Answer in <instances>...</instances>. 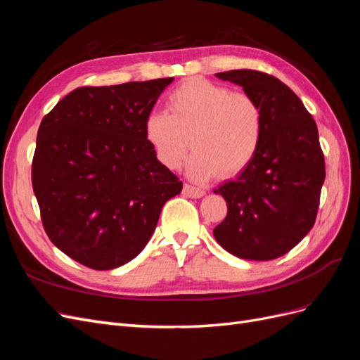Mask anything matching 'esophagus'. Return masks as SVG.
<instances>
[{
	"mask_svg": "<svg viewBox=\"0 0 360 360\" xmlns=\"http://www.w3.org/2000/svg\"><path fill=\"white\" fill-rule=\"evenodd\" d=\"M183 195H186V197H189V198H201L205 195V191L201 189V188L191 186V184H184Z\"/></svg>",
	"mask_w": 360,
	"mask_h": 360,
	"instance_id": "obj_1",
	"label": "esophagus"
}]
</instances>
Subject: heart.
I'll return each instance as SVG.
<instances>
[{
  "label": "heart",
  "mask_w": 360,
  "mask_h": 360,
  "mask_svg": "<svg viewBox=\"0 0 360 360\" xmlns=\"http://www.w3.org/2000/svg\"><path fill=\"white\" fill-rule=\"evenodd\" d=\"M263 111L252 96L202 78L179 85L168 97V114L151 112L146 139L168 169L180 167L189 147V177L205 181L234 177L254 160L263 138Z\"/></svg>",
  "instance_id": "heart-1"
}]
</instances>
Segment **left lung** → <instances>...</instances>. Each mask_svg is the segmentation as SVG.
<instances>
[{"label":"left lung","mask_w":360,"mask_h":360,"mask_svg":"<svg viewBox=\"0 0 360 360\" xmlns=\"http://www.w3.org/2000/svg\"><path fill=\"white\" fill-rule=\"evenodd\" d=\"M216 76L254 97L264 127L249 167L213 191L228 205L213 236L238 258L275 259L296 246L317 217L326 177L319 129L299 97L275 76L249 69Z\"/></svg>","instance_id":"left-lung-1"}]
</instances>
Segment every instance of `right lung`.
<instances>
[{
  "label": "right lung",
  "instance_id": "1",
  "mask_svg": "<svg viewBox=\"0 0 360 360\" xmlns=\"http://www.w3.org/2000/svg\"><path fill=\"white\" fill-rule=\"evenodd\" d=\"M174 78L81 86L43 117L31 181L43 228L61 252L94 270L134 259L163 204L181 192L144 124Z\"/></svg>",
  "mask_w": 360,
  "mask_h": 360
}]
</instances>
